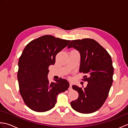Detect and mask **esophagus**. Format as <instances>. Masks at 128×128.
<instances>
[{"instance_id": "34e87169", "label": "esophagus", "mask_w": 128, "mask_h": 128, "mask_svg": "<svg viewBox=\"0 0 128 128\" xmlns=\"http://www.w3.org/2000/svg\"><path fill=\"white\" fill-rule=\"evenodd\" d=\"M72 84H70V86H69V91H72Z\"/></svg>"}]
</instances>
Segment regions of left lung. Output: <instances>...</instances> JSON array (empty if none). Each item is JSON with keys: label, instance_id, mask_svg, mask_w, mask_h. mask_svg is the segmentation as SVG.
<instances>
[{"label": "left lung", "instance_id": "obj_1", "mask_svg": "<svg viewBox=\"0 0 128 128\" xmlns=\"http://www.w3.org/2000/svg\"><path fill=\"white\" fill-rule=\"evenodd\" d=\"M72 47L80 53L79 72L86 75L82 80L88 84L84 89L72 85L79 96L70 105L76 112L92 113L102 107L109 94L114 73L112 58L101 45L91 38L72 40L68 48Z\"/></svg>", "mask_w": 128, "mask_h": 128}]
</instances>
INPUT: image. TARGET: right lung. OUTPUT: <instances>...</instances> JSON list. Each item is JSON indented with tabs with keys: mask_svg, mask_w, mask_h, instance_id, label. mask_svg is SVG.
Returning a JSON list of instances; mask_svg holds the SVG:
<instances>
[{
	"mask_svg": "<svg viewBox=\"0 0 128 128\" xmlns=\"http://www.w3.org/2000/svg\"><path fill=\"white\" fill-rule=\"evenodd\" d=\"M70 40L44 35L26 45L18 60V80L24 103L31 110L44 112L55 106L57 95L68 89L69 84L62 78L50 83L48 68L56 56L68 45Z\"/></svg>",
	"mask_w": 128,
	"mask_h": 128,
	"instance_id": "add662e5",
	"label": "right lung"
}]
</instances>
